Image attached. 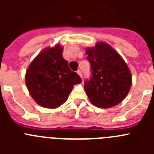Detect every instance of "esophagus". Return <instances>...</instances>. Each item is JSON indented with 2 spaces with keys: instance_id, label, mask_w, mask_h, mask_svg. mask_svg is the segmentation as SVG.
<instances>
[{
  "instance_id": "obj_1",
  "label": "esophagus",
  "mask_w": 154,
  "mask_h": 154,
  "mask_svg": "<svg viewBox=\"0 0 154 154\" xmlns=\"http://www.w3.org/2000/svg\"><path fill=\"white\" fill-rule=\"evenodd\" d=\"M77 73H78L79 75V76H82V71L81 70H78L77 71Z\"/></svg>"
}]
</instances>
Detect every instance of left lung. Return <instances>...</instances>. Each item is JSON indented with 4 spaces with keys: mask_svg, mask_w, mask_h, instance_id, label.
Segmentation results:
<instances>
[{
    "mask_svg": "<svg viewBox=\"0 0 154 154\" xmlns=\"http://www.w3.org/2000/svg\"><path fill=\"white\" fill-rule=\"evenodd\" d=\"M91 77L84 88L89 100L99 108H111L126 98L132 85L131 72L122 57L104 42L85 51Z\"/></svg>",
    "mask_w": 154,
    "mask_h": 154,
    "instance_id": "1",
    "label": "left lung"
}]
</instances>
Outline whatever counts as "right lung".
<instances>
[{
	"label": "right lung",
	"mask_w": 154,
	"mask_h": 154,
	"mask_svg": "<svg viewBox=\"0 0 154 154\" xmlns=\"http://www.w3.org/2000/svg\"><path fill=\"white\" fill-rule=\"evenodd\" d=\"M63 48H46L32 61L25 75L31 97L42 107L58 108L66 102L73 85L82 79L69 67L62 57Z\"/></svg>",
	"instance_id": "obj_1"
}]
</instances>
